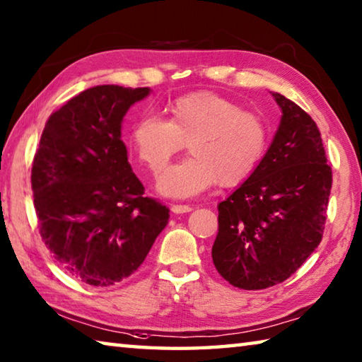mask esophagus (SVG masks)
<instances>
[{
    "instance_id": "obj_1",
    "label": "esophagus",
    "mask_w": 362,
    "mask_h": 362,
    "mask_svg": "<svg viewBox=\"0 0 362 362\" xmlns=\"http://www.w3.org/2000/svg\"><path fill=\"white\" fill-rule=\"evenodd\" d=\"M170 209H172V213L175 214H184V213H190V211H192V206H189V204H172Z\"/></svg>"
}]
</instances>
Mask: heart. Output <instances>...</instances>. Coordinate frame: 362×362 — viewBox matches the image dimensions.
<instances>
[{"mask_svg": "<svg viewBox=\"0 0 362 362\" xmlns=\"http://www.w3.org/2000/svg\"><path fill=\"white\" fill-rule=\"evenodd\" d=\"M167 119L143 117L132 126L131 145L141 165L159 175L187 141L186 160L170 167L158 187L168 197H192L219 181L225 187L255 172L268 145V127L240 102L214 91L173 99Z\"/></svg>", "mask_w": 362, "mask_h": 362, "instance_id": "obj_1", "label": "heart"}]
</instances>
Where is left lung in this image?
Masks as SVG:
<instances>
[{
	"label": "left lung",
	"instance_id": "1",
	"mask_svg": "<svg viewBox=\"0 0 362 362\" xmlns=\"http://www.w3.org/2000/svg\"><path fill=\"white\" fill-rule=\"evenodd\" d=\"M281 124L255 172L219 203L213 262L233 287L263 290L296 272L323 238L332 172L318 127L272 93Z\"/></svg>",
	"mask_w": 362,
	"mask_h": 362
}]
</instances>
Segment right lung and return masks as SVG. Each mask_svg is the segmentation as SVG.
Listing matches in <instances>:
<instances>
[{
	"label": "right lung",
	"instance_id": "obj_1",
	"mask_svg": "<svg viewBox=\"0 0 362 362\" xmlns=\"http://www.w3.org/2000/svg\"><path fill=\"white\" fill-rule=\"evenodd\" d=\"M149 88L100 85L50 115L31 170L39 231L77 281L110 287L134 274L170 209L145 197L121 140V122Z\"/></svg>",
	"mask_w": 362,
	"mask_h": 362
}]
</instances>
